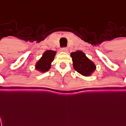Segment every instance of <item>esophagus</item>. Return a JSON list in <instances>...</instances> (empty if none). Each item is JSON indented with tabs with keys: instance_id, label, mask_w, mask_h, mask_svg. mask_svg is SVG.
<instances>
[{
	"instance_id": "obj_1",
	"label": "esophagus",
	"mask_w": 126,
	"mask_h": 126,
	"mask_svg": "<svg viewBox=\"0 0 126 126\" xmlns=\"http://www.w3.org/2000/svg\"><path fill=\"white\" fill-rule=\"evenodd\" d=\"M61 51H63V52H67L68 49L67 47H63V48L61 49Z\"/></svg>"
}]
</instances>
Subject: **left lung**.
<instances>
[{
    "label": "left lung",
    "mask_w": 126,
    "mask_h": 126,
    "mask_svg": "<svg viewBox=\"0 0 126 126\" xmlns=\"http://www.w3.org/2000/svg\"><path fill=\"white\" fill-rule=\"evenodd\" d=\"M73 65L75 71L83 76H90L96 69L94 62L87 58L85 54L81 51L73 52L71 53Z\"/></svg>",
    "instance_id": "8db88e82"
}]
</instances>
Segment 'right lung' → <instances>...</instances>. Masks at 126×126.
<instances>
[{
  "label": "right lung",
  "mask_w": 126,
  "mask_h": 126,
  "mask_svg": "<svg viewBox=\"0 0 126 126\" xmlns=\"http://www.w3.org/2000/svg\"><path fill=\"white\" fill-rule=\"evenodd\" d=\"M56 51L48 50L43 54V56L38 61L35 65V69L39 71L45 73L48 71L51 68V63L53 61Z\"/></svg>",
  "instance_id": "right-lung-1"
}]
</instances>
